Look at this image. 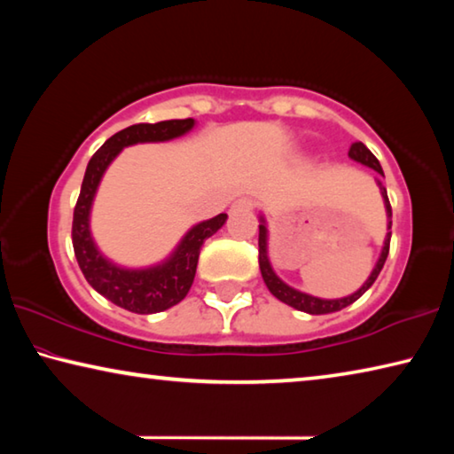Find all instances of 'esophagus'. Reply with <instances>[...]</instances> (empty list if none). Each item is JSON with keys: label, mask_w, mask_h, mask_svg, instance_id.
I'll list each match as a JSON object with an SVG mask.
<instances>
[{"label": "esophagus", "mask_w": 454, "mask_h": 454, "mask_svg": "<svg viewBox=\"0 0 454 454\" xmlns=\"http://www.w3.org/2000/svg\"><path fill=\"white\" fill-rule=\"evenodd\" d=\"M234 210H252L254 208V202L250 198H238L236 202L232 204Z\"/></svg>", "instance_id": "esophagus-1"}]
</instances>
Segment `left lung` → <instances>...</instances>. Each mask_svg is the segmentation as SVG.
<instances>
[{
  "label": "left lung",
  "mask_w": 454,
  "mask_h": 454,
  "mask_svg": "<svg viewBox=\"0 0 454 454\" xmlns=\"http://www.w3.org/2000/svg\"><path fill=\"white\" fill-rule=\"evenodd\" d=\"M348 158L355 160V162H360L363 166L372 168L374 172H379L382 178H384V172L379 164V160L374 158V153L366 148L363 142H355L350 145L348 150ZM379 182V188H380V194L384 200V208H387V218H388V230L393 226V208H390V202H388V194H387V188L382 186L380 180ZM260 234H258V264H260V272H262V278L266 282L268 290L272 292V294L278 298L280 302L292 306V309L296 310H302V312H309V314H330V312H338L342 309H347L352 302H356L360 296L364 294V292L372 286L374 280L379 278V274L382 270L384 262H387V256H388V248H390V232H387V238H384V246H382V252L379 256V262L372 268L371 276H368L366 282L360 286L355 294L350 296H344V298H333V301H326V298H318V296H310L306 294V292H301L296 288L288 286L286 282H282L278 278V274L272 270V264L270 260H268V228H266V220L264 216H260Z\"/></svg>",
  "instance_id": "obj_1"
}]
</instances>
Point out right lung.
I'll list each match as a JSON object with an SVG mask.
<instances>
[{
    "mask_svg": "<svg viewBox=\"0 0 454 454\" xmlns=\"http://www.w3.org/2000/svg\"><path fill=\"white\" fill-rule=\"evenodd\" d=\"M194 124L196 121L192 118L166 120L158 121V124H134L114 134L88 162L78 204L74 208V252L90 286L110 302L120 306V309L136 314H153L172 309L174 304L184 301L192 282H194L200 248L212 234H216L224 226L228 218L226 214H218V216L192 226L172 254L164 262L150 268H124L110 262L98 250L94 238H91V204H94V196L99 182H102V176L107 170V166L114 162V158L126 145L174 140V137L188 134Z\"/></svg>",
    "mask_w": 454,
    "mask_h": 454,
    "instance_id": "add662e5",
    "label": "right lung"
}]
</instances>
